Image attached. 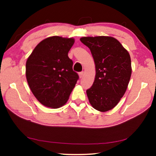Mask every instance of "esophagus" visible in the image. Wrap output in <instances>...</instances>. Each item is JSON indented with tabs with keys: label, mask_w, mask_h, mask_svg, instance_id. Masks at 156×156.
<instances>
[{
	"label": "esophagus",
	"mask_w": 156,
	"mask_h": 156,
	"mask_svg": "<svg viewBox=\"0 0 156 156\" xmlns=\"http://www.w3.org/2000/svg\"><path fill=\"white\" fill-rule=\"evenodd\" d=\"M83 76H84V72H80V73H79V76H80V78H82Z\"/></svg>",
	"instance_id": "1"
}]
</instances>
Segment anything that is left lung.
<instances>
[{"label": "left lung", "instance_id": "8db88e82", "mask_svg": "<svg viewBox=\"0 0 156 156\" xmlns=\"http://www.w3.org/2000/svg\"><path fill=\"white\" fill-rule=\"evenodd\" d=\"M94 60L96 75L87 90L89 103L101 112L116 106L126 91L131 76V57L116 38L109 36L83 37Z\"/></svg>", "mask_w": 156, "mask_h": 156}]
</instances>
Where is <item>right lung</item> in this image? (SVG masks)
<instances>
[{
    "instance_id": "obj_1",
    "label": "right lung",
    "mask_w": 156,
    "mask_h": 156,
    "mask_svg": "<svg viewBox=\"0 0 156 156\" xmlns=\"http://www.w3.org/2000/svg\"><path fill=\"white\" fill-rule=\"evenodd\" d=\"M74 38L52 36L35 47L26 62L25 74L30 89L42 105L51 108L67 103L78 80L68 52Z\"/></svg>"
}]
</instances>
